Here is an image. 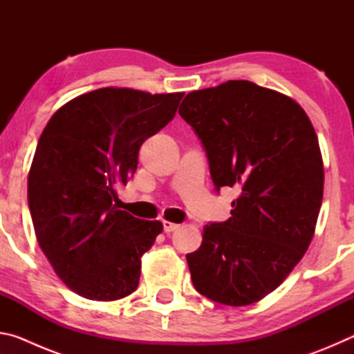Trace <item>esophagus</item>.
I'll list each match as a JSON object with an SVG mask.
<instances>
[{"label":"esophagus","instance_id":"1","mask_svg":"<svg viewBox=\"0 0 354 354\" xmlns=\"http://www.w3.org/2000/svg\"><path fill=\"white\" fill-rule=\"evenodd\" d=\"M179 225L178 223H171V221H164V231L169 234V232H173L175 230H178Z\"/></svg>","mask_w":354,"mask_h":354}]
</instances>
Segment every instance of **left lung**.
<instances>
[{
  "mask_svg": "<svg viewBox=\"0 0 354 354\" xmlns=\"http://www.w3.org/2000/svg\"><path fill=\"white\" fill-rule=\"evenodd\" d=\"M179 115L205 148L215 190L234 187L231 217L187 254L195 289L226 306L273 292L301 261L323 198L319 139L299 104L250 81L185 95Z\"/></svg>",
  "mask_w": 354,
  "mask_h": 354,
  "instance_id": "8db88e82",
  "label": "left lung"
}]
</instances>
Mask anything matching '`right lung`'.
<instances>
[{
    "label": "right lung",
    "mask_w": 354,
    "mask_h": 354,
    "mask_svg": "<svg viewBox=\"0 0 354 354\" xmlns=\"http://www.w3.org/2000/svg\"><path fill=\"white\" fill-rule=\"evenodd\" d=\"M184 93L106 87L68 101L41 133L28 176L37 242L55 272L87 299L113 301L139 286L142 256L162 223L118 209L139 149L175 117Z\"/></svg>",
    "instance_id": "right-lung-1"
}]
</instances>
